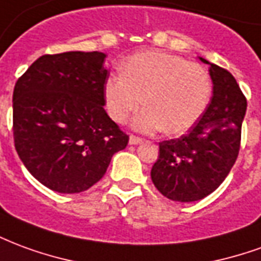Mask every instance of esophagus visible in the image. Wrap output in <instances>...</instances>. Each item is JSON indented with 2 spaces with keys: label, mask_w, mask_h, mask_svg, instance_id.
<instances>
[{
  "label": "esophagus",
  "mask_w": 261,
  "mask_h": 261,
  "mask_svg": "<svg viewBox=\"0 0 261 261\" xmlns=\"http://www.w3.org/2000/svg\"><path fill=\"white\" fill-rule=\"evenodd\" d=\"M128 142H130V145H137V144H141L142 138H140V137H137V136H130Z\"/></svg>",
  "instance_id": "esophagus-1"
}]
</instances>
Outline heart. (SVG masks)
Here are the masks:
<instances>
[{
  "label": "heart",
  "mask_w": 261,
  "mask_h": 261,
  "mask_svg": "<svg viewBox=\"0 0 261 261\" xmlns=\"http://www.w3.org/2000/svg\"><path fill=\"white\" fill-rule=\"evenodd\" d=\"M120 74L105 81L106 110L123 124L144 97L147 106L133 120L142 133H185L200 120L213 95V81L202 65L158 50L131 56L121 63Z\"/></svg>",
  "instance_id": "b5f03b06"
}]
</instances>
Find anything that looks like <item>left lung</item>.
I'll use <instances>...</instances> for the list:
<instances>
[{
	"label": "left lung",
	"mask_w": 261,
	"mask_h": 261,
	"mask_svg": "<svg viewBox=\"0 0 261 261\" xmlns=\"http://www.w3.org/2000/svg\"><path fill=\"white\" fill-rule=\"evenodd\" d=\"M213 97L200 120L180 138L159 142L151 170L153 185L169 200L198 201L215 192L235 164L247 102L229 71L208 63Z\"/></svg>",
	"instance_id": "1"
}]
</instances>
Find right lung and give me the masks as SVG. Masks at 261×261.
<instances>
[{"instance_id":"obj_1","label":"right lung","mask_w":261,"mask_h":261,"mask_svg":"<svg viewBox=\"0 0 261 261\" xmlns=\"http://www.w3.org/2000/svg\"><path fill=\"white\" fill-rule=\"evenodd\" d=\"M105 59L100 51L46 54L15 84V149L50 190L85 192L128 144V136L103 109Z\"/></svg>"}]
</instances>
